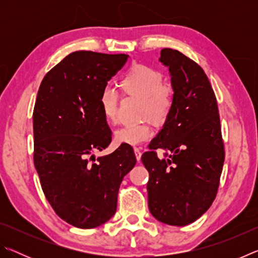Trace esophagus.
<instances>
[{
  "instance_id": "esophagus-1",
  "label": "esophagus",
  "mask_w": 258,
  "mask_h": 258,
  "mask_svg": "<svg viewBox=\"0 0 258 258\" xmlns=\"http://www.w3.org/2000/svg\"><path fill=\"white\" fill-rule=\"evenodd\" d=\"M134 154H135V157H137V160L140 161L141 160V149H140L139 147H134Z\"/></svg>"
}]
</instances>
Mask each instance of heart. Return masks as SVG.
<instances>
[{"instance_id":"heart-1","label":"heart","mask_w":258,"mask_h":258,"mask_svg":"<svg viewBox=\"0 0 258 258\" xmlns=\"http://www.w3.org/2000/svg\"><path fill=\"white\" fill-rule=\"evenodd\" d=\"M119 86L124 93L143 100L142 113L156 124L167 120L173 108V92L164 85L163 74L147 64H134L121 77ZM99 104L103 117L109 123L117 119V93L110 87H104L99 97ZM154 131L149 124L125 125L115 132V141L123 145L137 146L149 140Z\"/></svg>"}]
</instances>
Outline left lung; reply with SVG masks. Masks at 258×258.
Returning a JSON list of instances; mask_svg holds the SVG:
<instances>
[{
    "mask_svg": "<svg viewBox=\"0 0 258 258\" xmlns=\"http://www.w3.org/2000/svg\"><path fill=\"white\" fill-rule=\"evenodd\" d=\"M159 61L171 75L173 108L141 158L149 172L148 205L161 223L184 226L216 197L224 145L216 97L203 68L173 49L161 50ZM158 149L166 159L158 158Z\"/></svg>",
    "mask_w": 258,
    "mask_h": 258,
    "instance_id": "8db88e82",
    "label": "left lung"
}]
</instances>
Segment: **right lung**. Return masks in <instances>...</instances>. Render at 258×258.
<instances>
[{
	"instance_id": "1",
	"label": "right lung",
	"mask_w": 258,
	"mask_h": 258,
	"mask_svg": "<svg viewBox=\"0 0 258 258\" xmlns=\"http://www.w3.org/2000/svg\"><path fill=\"white\" fill-rule=\"evenodd\" d=\"M127 58L73 52L38 89L33 112L35 168L56 215L76 228L93 229L110 220L120 183L137 164L128 145L110 155H93L111 142L100 93Z\"/></svg>"
}]
</instances>
